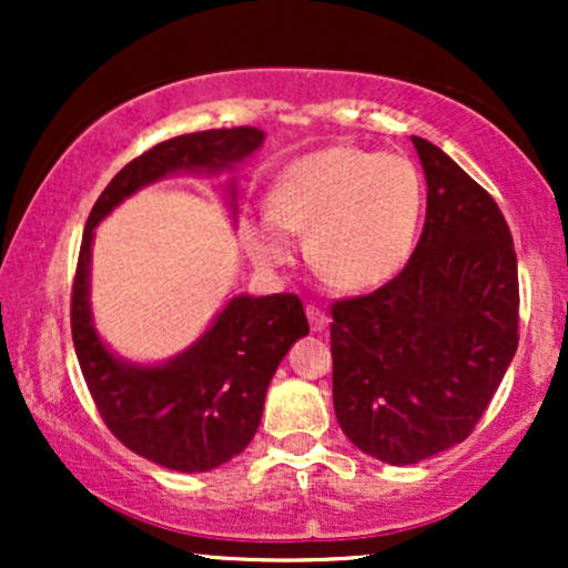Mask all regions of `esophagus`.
Returning <instances> with one entry per match:
<instances>
[{"label":"esophagus","mask_w":568,"mask_h":568,"mask_svg":"<svg viewBox=\"0 0 568 568\" xmlns=\"http://www.w3.org/2000/svg\"><path fill=\"white\" fill-rule=\"evenodd\" d=\"M306 317H310V325H312V331H315V334H321V331L328 328V315H325L321 306L306 304Z\"/></svg>","instance_id":"esophagus-1"}]
</instances>
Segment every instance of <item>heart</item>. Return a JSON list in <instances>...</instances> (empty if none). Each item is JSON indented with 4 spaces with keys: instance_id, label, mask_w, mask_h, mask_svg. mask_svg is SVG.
Instances as JSON below:
<instances>
[{
    "instance_id": "1",
    "label": "heart",
    "mask_w": 568,
    "mask_h": 568,
    "mask_svg": "<svg viewBox=\"0 0 568 568\" xmlns=\"http://www.w3.org/2000/svg\"><path fill=\"white\" fill-rule=\"evenodd\" d=\"M427 189L403 154L334 143L293 160L270 189V211L251 219L247 245L266 270L306 258L342 291H371L403 272L425 224Z\"/></svg>"
}]
</instances>
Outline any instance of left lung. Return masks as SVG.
Listing matches in <instances>:
<instances>
[{
    "mask_svg": "<svg viewBox=\"0 0 568 568\" xmlns=\"http://www.w3.org/2000/svg\"><path fill=\"white\" fill-rule=\"evenodd\" d=\"M410 141L427 179L419 243L387 285L331 306L338 427L387 465L465 440L518 349V262L499 205L435 143Z\"/></svg>",
    "mask_w": 568,
    "mask_h": 568,
    "instance_id": "obj_1",
    "label": "left lung"
}]
</instances>
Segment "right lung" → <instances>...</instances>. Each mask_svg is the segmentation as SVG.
I'll return each mask as SVG.
<instances>
[{
  "label": "right lung",
  "mask_w": 568,
  "mask_h": 568,
  "mask_svg": "<svg viewBox=\"0 0 568 568\" xmlns=\"http://www.w3.org/2000/svg\"><path fill=\"white\" fill-rule=\"evenodd\" d=\"M262 143L258 128L202 130L162 141L109 181L84 224L71 288L77 361L114 438L168 470L207 473L245 452L262 422L266 387L293 342L310 334V323L302 298L293 293H240L192 347L171 361L141 366L116 357L98 336L90 310L95 226L139 189L175 173H230ZM226 194L234 216V179Z\"/></svg>",
  "instance_id": "obj_1"
}]
</instances>
